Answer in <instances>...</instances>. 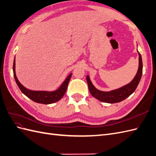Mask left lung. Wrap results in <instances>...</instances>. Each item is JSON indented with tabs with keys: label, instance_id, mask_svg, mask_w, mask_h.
Returning <instances> with one entry per match:
<instances>
[{
	"label": "left lung",
	"instance_id": "8db88e82",
	"mask_svg": "<svg viewBox=\"0 0 156 156\" xmlns=\"http://www.w3.org/2000/svg\"><path fill=\"white\" fill-rule=\"evenodd\" d=\"M139 54V68L137 72H136L135 77L132 81L126 84V85L122 87L119 88L112 90L111 91H101L97 89L93 85V84L90 79L89 75H87V81L89 88V91L91 95L94 96L97 100L102 102L108 103H119L124 100L125 99L128 98L131 94H133L135 89L137 87L140 82V80L142 77L143 74V61L141 55L138 51Z\"/></svg>",
	"mask_w": 156,
	"mask_h": 156
}]
</instances>
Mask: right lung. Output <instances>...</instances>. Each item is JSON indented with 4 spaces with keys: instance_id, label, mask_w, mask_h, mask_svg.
I'll return each mask as SVG.
<instances>
[{
    "instance_id": "right-lung-1",
    "label": "right lung",
    "mask_w": 156,
    "mask_h": 156,
    "mask_svg": "<svg viewBox=\"0 0 156 156\" xmlns=\"http://www.w3.org/2000/svg\"><path fill=\"white\" fill-rule=\"evenodd\" d=\"M13 76L15 78L16 82L17 84L18 87L20 88L23 94H24L26 96L34 102L42 103V104H51V103H55L59 101L62 98L65 92H66L68 85L69 80L72 77V73H71L64 80V81L61 84L60 87L53 91H45V90H32L25 88L22 85L16 74V60L14 58L13 65Z\"/></svg>"
}]
</instances>
